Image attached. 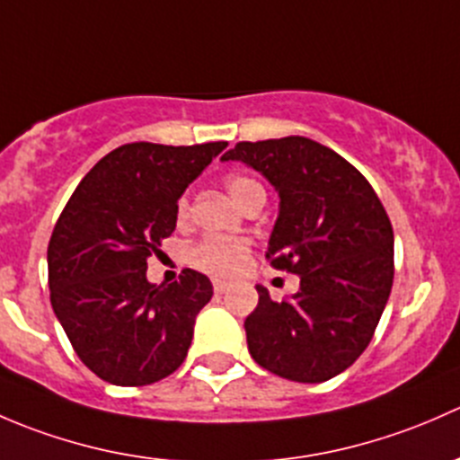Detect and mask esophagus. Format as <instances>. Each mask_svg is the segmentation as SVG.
<instances>
[{"label":"esophagus","mask_w":460,"mask_h":460,"mask_svg":"<svg viewBox=\"0 0 460 460\" xmlns=\"http://www.w3.org/2000/svg\"><path fill=\"white\" fill-rule=\"evenodd\" d=\"M226 287H229V285H226L225 280H213V291H216L217 296H220V294H225V291H226Z\"/></svg>","instance_id":"34e87169"}]
</instances>
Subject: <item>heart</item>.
I'll return each instance as SVG.
<instances>
[{
  "label": "heart",
  "mask_w": 460,
  "mask_h": 460,
  "mask_svg": "<svg viewBox=\"0 0 460 460\" xmlns=\"http://www.w3.org/2000/svg\"><path fill=\"white\" fill-rule=\"evenodd\" d=\"M225 187L229 196L234 198L240 207H247L256 196H264V189L258 180L249 175H229L225 180ZM178 220H187L189 216V198L182 196L175 207ZM252 244L244 238H225V235H207L198 240L187 249L184 258L193 269L204 273H211L217 278H231L240 273L247 264Z\"/></svg>",
  "instance_id": "heart-1"
}]
</instances>
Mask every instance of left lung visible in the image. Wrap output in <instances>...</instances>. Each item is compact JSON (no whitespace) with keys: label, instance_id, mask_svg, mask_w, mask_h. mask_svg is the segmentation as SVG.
I'll list each match as a JSON object with an SVG mask.
<instances>
[{"label":"left lung","instance_id":"1","mask_svg":"<svg viewBox=\"0 0 460 460\" xmlns=\"http://www.w3.org/2000/svg\"><path fill=\"white\" fill-rule=\"evenodd\" d=\"M222 160L260 171L280 196L269 238L273 269L298 273L280 303L258 289L244 320L249 354L267 372L323 383L367 349L394 282V231L383 202L354 164L332 148L289 136L238 142Z\"/></svg>","mask_w":460,"mask_h":460}]
</instances>
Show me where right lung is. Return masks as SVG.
<instances>
[{"label": "right lung", "mask_w": 460, "mask_h": 460, "mask_svg": "<svg viewBox=\"0 0 460 460\" xmlns=\"http://www.w3.org/2000/svg\"><path fill=\"white\" fill-rule=\"evenodd\" d=\"M225 146L124 144L88 171L58 217L50 305L82 363L106 383H157L187 358L211 280L182 269L171 285H151L146 258L173 234L184 189Z\"/></svg>", "instance_id": "obj_1"}]
</instances>
